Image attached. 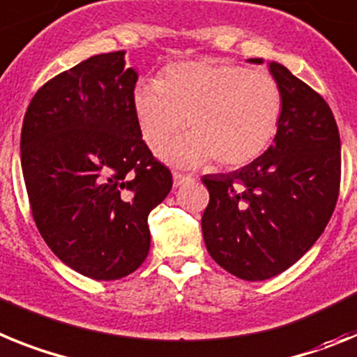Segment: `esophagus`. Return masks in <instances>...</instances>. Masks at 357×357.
Masks as SVG:
<instances>
[{"label": "esophagus", "mask_w": 357, "mask_h": 357, "mask_svg": "<svg viewBox=\"0 0 357 357\" xmlns=\"http://www.w3.org/2000/svg\"><path fill=\"white\" fill-rule=\"evenodd\" d=\"M172 179H174V187H181L183 183L192 181L194 178L188 174H181V172H174V174H172Z\"/></svg>", "instance_id": "1"}]
</instances>
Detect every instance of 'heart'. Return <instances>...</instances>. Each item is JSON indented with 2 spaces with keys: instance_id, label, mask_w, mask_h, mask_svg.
Wrapping results in <instances>:
<instances>
[{
  "instance_id": "heart-1",
  "label": "heart",
  "mask_w": 357,
  "mask_h": 357,
  "mask_svg": "<svg viewBox=\"0 0 357 357\" xmlns=\"http://www.w3.org/2000/svg\"><path fill=\"white\" fill-rule=\"evenodd\" d=\"M131 98L142 138L156 156L187 120L190 136L167 153V160L181 167L212 160L226 169L248 165L268 151L282 119L277 80L225 61L172 64L158 84L136 82Z\"/></svg>"
}]
</instances>
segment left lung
<instances>
[{
  "label": "left lung",
  "mask_w": 357,
  "mask_h": 357,
  "mask_svg": "<svg viewBox=\"0 0 357 357\" xmlns=\"http://www.w3.org/2000/svg\"><path fill=\"white\" fill-rule=\"evenodd\" d=\"M269 73L282 91L273 145L243 169L203 176L206 250L250 282L275 277L307 253L333 215L342 178V142L327 102L282 64L271 61Z\"/></svg>",
  "instance_id": "1"
}]
</instances>
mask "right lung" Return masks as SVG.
<instances>
[{
  "label": "right lung",
  "instance_id": "right-lung-1",
  "mask_svg": "<svg viewBox=\"0 0 357 357\" xmlns=\"http://www.w3.org/2000/svg\"><path fill=\"white\" fill-rule=\"evenodd\" d=\"M138 73L126 52L86 59L33 95L21 167L37 230L64 264L93 280L136 271L151 248L147 217L172 174L142 140Z\"/></svg>",
  "mask_w": 357,
  "mask_h": 357
}]
</instances>
